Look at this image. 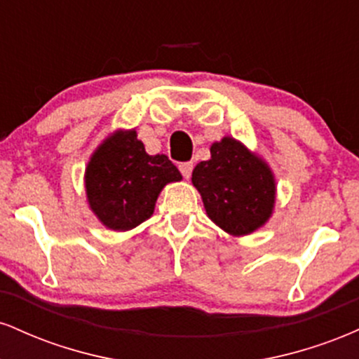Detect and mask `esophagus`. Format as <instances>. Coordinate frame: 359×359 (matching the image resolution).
Instances as JSON below:
<instances>
[{"instance_id": "esophagus-1", "label": "esophagus", "mask_w": 359, "mask_h": 359, "mask_svg": "<svg viewBox=\"0 0 359 359\" xmlns=\"http://www.w3.org/2000/svg\"><path fill=\"white\" fill-rule=\"evenodd\" d=\"M179 168H180V172H182L184 179H189V177H191V174H192L194 163L192 162H184V163H180Z\"/></svg>"}]
</instances>
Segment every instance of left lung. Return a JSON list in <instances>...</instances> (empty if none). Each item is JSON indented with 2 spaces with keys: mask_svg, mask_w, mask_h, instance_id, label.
<instances>
[{
  "mask_svg": "<svg viewBox=\"0 0 359 359\" xmlns=\"http://www.w3.org/2000/svg\"><path fill=\"white\" fill-rule=\"evenodd\" d=\"M192 184L201 192L208 216L234 236L265 224L275 204L270 168L233 138L214 143L211 158L194 168Z\"/></svg>",
  "mask_w": 359,
  "mask_h": 359,
  "instance_id": "8db88e82",
  "label": "left lung"
}]
</instances>
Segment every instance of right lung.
Masks as SVG:
<instances>
[{"label": "right lung", "instance_id": "obj_1", "mask_svg": "<svg viewBox=\"0 0 359 359\" xmlns=\"http://www.w3.org/2000/svg\"><path fill=\"white\" fill-rule=\"evenodd\" d=\"M182 179L165 155H148L137 131H119L97 148L86 168L89 205L114 231L137 228L154 214L168 182Z\"/></svg>", "mask_w": 359, "mask_h": 359}]
</instances>
